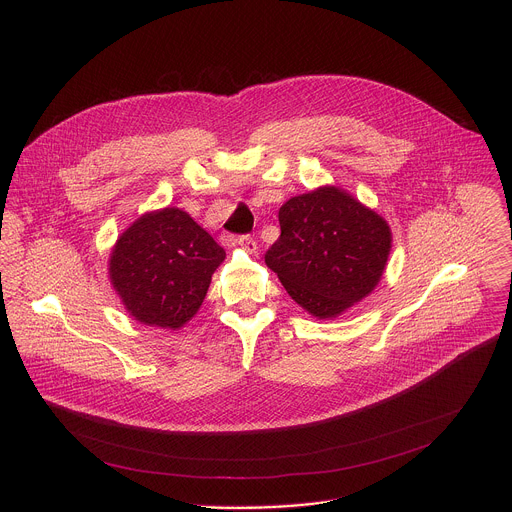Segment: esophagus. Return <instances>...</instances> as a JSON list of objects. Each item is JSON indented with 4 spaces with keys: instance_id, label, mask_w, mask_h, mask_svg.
I'll use <instances>...</instances> for the list:
<instances>
[{
    "instance_id": "34e87169",
    "label": "esophagus",
    "mask_w": 512,
    "mask_h": 512,
    "mask_svg": "<svg viewBox=\"0 0 512 512\" xmlns=\"http://www.w3.org/2000/svg\"><path fill=\"white\" fill-rule=\"evenodd\" d=\"M228 242H230V246H240V248H244V250L250 252V254H254V252L258 250V242H256L252 236H248V234H242V236H228Z\"/></svg>"
}]
</instances>
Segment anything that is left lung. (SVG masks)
I'll list each match as a JSON object with an SVG mask.
<instances>
[{"mask_svg":"<svg viewBox=\"0 0 512 512\" xmlns=\"http://www.w3.org/2000/svg\"><path fill=\"white\" fill-rule=\"evenodd\" d=\"M278 219L282 234L266 264L313 317L341 315L380 282L390 228L349 193L319 187L284 203Z\"/></svg>","mask_w":512,"mask_h":512,"instance_id":"1","label":"left lung"}]
</instances>
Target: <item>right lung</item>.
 <instances>
[{"instance_id": "right-lung-1", "label": "right lung", "mask_w": 512, "mask_h": 512, "mask_svg": "<svg viewBox=\"0 0 512 512\" xmlns=\"http://www.w3.org/2000/svg\"><path fill=\"white\" fill-rule=\"evenodd\" d=\"M224 250L185 211L147 213L118 238L110 280L136 321L179 329L201 307Z\"/></svg>"}]
</instances>
